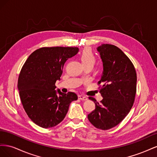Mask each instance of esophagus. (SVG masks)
<instances>
[{"label":"esophagus","mask_w":157,"mask_h":157,"mask_svg":"<svg viewBox=\"0 0 157 157\" xmlns=\"http://www.w3.org/2000/svg\"><path fill=\"white\" fill-rule=\"evenodd\" d=\"M78 99H80V100H82V101H86L88 99V98L86 96H83V95H79Z\"/></svg>","instance_id":"obj_1"}]
</instances>
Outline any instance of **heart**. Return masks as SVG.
<instances>
[{"mask_svg": "<svg viewBox=\"0 0 157 157\" xmlns=\"http://www.w3.org/2000/svg\"><path fill=\"white\" fill-rule=\"evenodd\" d=\"M80 59L83 65H93L96 61V57L93 52L90 48H85L82 50L80 56Z\"/></svg>", "mask_w": 157, "mask_h": 157, "instance_id": "1", "label": "heart"}]
</instances>
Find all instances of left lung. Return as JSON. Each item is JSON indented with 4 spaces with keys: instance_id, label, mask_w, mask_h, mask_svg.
Returning a JSON list of instances; mask_svg holds the SVG:
<instances>
[{
    "instance_id": "1",
    "label": "left lung",
    "mask_w": 157,
    "mask_h": 157,
    "mask_svg": "<svg viewBox=\"0 0 157 157\" xmlns=\"http://www.w3.org/2000/svg\"><path fill=\"white\" fill-rule=\"evenodd\" d=\"M97 50L103 61V71L98 84L102 83L100 94L103 99L88 115L95 127L107 130L116 126L129 113L134 102L137 75L134 66L120 48L103 44Z\"/></svg>"
}]
</instances>
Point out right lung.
I'll return each instance as SVG.
<instances>
[{"label":"right lung","instance_id":"obj_1","mask_svg":"<svg viewBox=\"0 0 157 157\" xmlns=\"http://www.w3.org/2000/svg\"><path fill=\"white\" fill-rule=\"evenodd\" d=\"M78 52L77 47H44L33 52L23 65L17 88L27 115L36 125L44 128L58 125L70 103L78 99L74 92L55 90L65 61Z\"/></svg>","mask_w":157,"mask_h":157}]
</instances>
